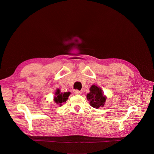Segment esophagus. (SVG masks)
<instances>
[{
    "mask_svg": "<svg viewBox=\"0 0 154 154\" xmlns=\"http://www.w3.org/2000/svg\"><path fill=\"white\" fill-rule=\"evenodd\" d=\"M73 92H74L75 94H81L82 92L81 91H78V90H77V89H75V90L73 91Z\"/></svg>",
    "mask_w": 154,
    "mask_h": 154,
    "instance_id": "esophagus-1",
    "label": "esophagus"
}]
</instances>
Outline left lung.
<instances>
[{"instance_id": "obj_1", "label": "left lung", "mask_w": 154, "mask_h": 154, "mask_svg": "<svg viewBox=\"0 0 154 154\" xmlns=\"http://www.w3.org/2000/svg\"><path fill=\"white\" fill-rule=\"evenodd\" d=\"M87 99L89 101L91 106L98 109L99 107H102L104 105L106 97L103 96L100 88L93 85L90 88V93L87 95Z\"/></svg>"}]
</instances>
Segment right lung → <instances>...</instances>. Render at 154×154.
I'll list each match as a JSON object with an SVG mask.
<instances>
[{
    "instance_id": "1",
    "label": "right lung",
    "mask_w": 154,
    "mask_h": 154,
    "mask_svg": "<svg viewBox=\"0 0 154 154\" xmlns=\"http://www.w3.org/2000/svg\"><path fill=\"white\" fill-rule=\"evenodd\" d=\"M55 94H55L56 96H54V101L57 104L62 105L63 103H64V102H66L67 101V100L68 99V97L71 93L69 92H64L63 94L62 92L60 93V89H57V92H55Z\"/></svg>"
}]
</instances>
